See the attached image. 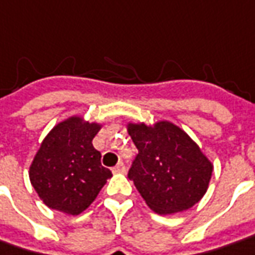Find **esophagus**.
Listing matches in <instances>:
<instances>
[{
    "instance_id": "obj_1",
    "label": "esophagus",
    "mask_w": 255,
    "mask_h": 255,
    "mask_svg": "<svg viewBox=\"0 0 255 255\" xmlns=\"http://www.w3.org/2000/svg\"><path fill=\"white\" fill-rule=\"evenodd\" d=\"M126 170H127V167H126V163H124V162H119V163L113 167L114 173H124Z\"/></svg>"
}]
</instances>
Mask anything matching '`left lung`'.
<instances>
[{
	"mask_svg": "<svg viewBox=\"0 0 255 255\" xmlns=\"http://www.w3.org/2000/svg\"><path fill=\"white\" fill-rule=\"evenodd\" d=\"M128 134L138 149L128 178L152 211L176 214L204 197L212 163L181 128L169 121L128 124Z\"/></svg>",
	"mask_w": 255,
	"mask_h": 255,
	"instance_id": "8db88e82",
	"label": "left lung"
}]
</instances>
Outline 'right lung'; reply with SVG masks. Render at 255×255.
Instances as JSON below:
<instances>
[{"label":"right lung","mask_w":255,"mask_h":255,"mask_svg":"<svg viewBox=\"0 0 255 255\" xmlns=\"http://www.w3.org/2000/svg\"><path fill=\"white\" fill-rule=\"evenodd\" d=\"M99 129V124L71 117L55 126L41 142L29 177L48 208L79 215L112 177V171L102 166L100 152L92 145Z\"/></svg>","instance_id":"obj_1"}]
</instances>
